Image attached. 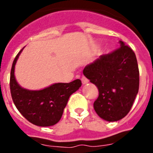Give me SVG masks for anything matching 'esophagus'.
<instances>
[{
	"mask_svg": "<svg viewBox=\"0 0 153 153\" xmlns=\"http://www.w3.org/2000/svg\"><path fill=\"white\" fill-rule=\"evenodd\" d=\"M81 81H82V83H83V84H86V83H88V79H87L86 77H84V76L82 77V79H81Z\"/></svg>",
	"mask_w": 153,
	"mask_h": 153,
	"instance_id": "1",
	"label": "esophagus"
}]
</instances>
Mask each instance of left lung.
I'll list each match as a JSON object with an SVG mask.
<instances>
[{
	"mask_svg": "<svg viewBox=\"0 0 153 153\" xmlns=\"http://www.w3.org/2000/svg\"><path fill=\"white\" fill-rule=\"evenodd\" d=\"M118 49L103 55L83 69V73L98 88L93 103L97 114L106 121H117L131 109L138 92L139 71L134 52L120 41Z\"/></svg>",
	"mask_w": 153,
	"mask_h": 153,
	"instance_id": "left-lung-1",
	"label": "left lung"
}]
</instances>
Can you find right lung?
Listing matches in <instances>:
<instances>
[{
	"instance_id": "obj_1",
	"label": "right lung",
	"mask_w": 153,
	"mask_h": 153,
	"mask_svg": "<svg viewBox=\"0 0 153 153\" xmlns=\"http://www.w3.org/2000/svg\"><path fill=\"white\" fill-rule=\"evenodd\" d=\"M23 49L12 64L10 87L13 102L22 115L32 124L42 127L56 125L62 116L70 95L79 88L82 83L80 79H75L70 83H53L40 90L22 88L15 79V67Z\"/></svg>"
}]
</instances>
